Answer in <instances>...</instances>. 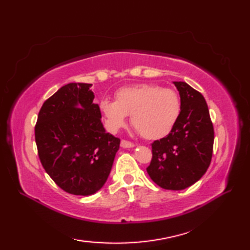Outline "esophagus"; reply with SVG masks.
<instances>
[{"label": "esophagus", "mask_w": 250, "mask_h": 250, "mask_svg": "<svg viewBox=\"0 0 250 250\" xmlns=\"http://www.w3.org/2000/svg\"><path fill=\"white\" fill-rule=\"evenodd\" d=\"M120 145H121V147H124V148H132V147L135 146L133 143L126 141V140H122Z\"/></svg>", "instance_id": "obj_1"}]
</instances>
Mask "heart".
Returning a JSON list of instances; mask_svg holds the SVG:
<instances>
[{
  "label": "heart",
  "mask_w": 250,
  "mask_h": 250,
  "mask_svg": "<svg viewBox=\"0 0 250 250\" xmlns=\"http://www.w3.org/2000/svg\"><path fill=\"white\" fill-rule=\"evenodd\" d=\"M116 101L104 99L100 110L111 132L118 131L131 115V124L147 140L167 136L176 125L182 111L178 93L171 88L158 84H137L120 88L115 94Z\"/></svg>",
  "instance_id": "obj_1"
}]
</instances>
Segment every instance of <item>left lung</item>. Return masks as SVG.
Wrapping results in <instances>:
<instances>
[{"instance_id":"8db88e82","label":"left lung","mask_w":250,"mask_h":250,"mask_svg":"<svg viewBox=\"0 0 250 250\" xmlns=\"http://www.w3.org/2000/svg\"><path fill=\"white\" fill-rule=\"evenodd\" d=\"M182 111L168 135L151 144L147 173L159 187L183 190L198 182L208 168L214 146V126L203 95L187 83L174 82Z\"/></svg>"}]
</instances>
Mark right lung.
I'll return each instance as SVG.
<instances>
[{"mask_svg": "<svg viewBox=\"0 0 250 250\" xmlns=\"http://www.w3.org/2000/svg\"><path fill=\"white\" fill-rule=\"evenodd\" d=\"M91 83H71L47 99L37 116L35 142L42 166L51 179L75 195L103 187L120 140L106 133Z\"/></svg>", "mask_w": 250, "mask_h": 250, "instance_id": "1", "label": "right lung"}]
</instances>
